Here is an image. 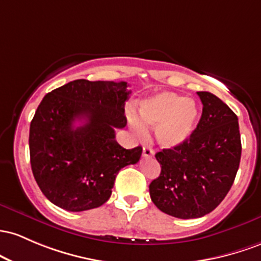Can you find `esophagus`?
I'll return each mask as SVG.
<instances>
[{
  "instance_id": "34e87169",
  "label": "esophagus",
  "mask_w": 261,
  "mask_h": 261,
  "mask_svg": "<svg viewBox=\"0 0 261 261\" xmlns=\"http://www.w3.org/2000/svg\"><path fill=\"white\" fill-rule=\"evenodd\" d=\"M143 156L144 158L154 156V150L151 148H148V146H144V148H143Z\"/></svg>"
}]
</instances>
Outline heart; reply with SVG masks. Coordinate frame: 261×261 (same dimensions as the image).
<instances>
[{
  "label": "heart",
  "instance_id": "b5f03b06",
  "mask_svg": "<svg viewBox=\"0 0 261 261\" xmlns=\"http://www.w3.org/2000/svg\"><path fill=\"white\" fill-rule=\"evenodd\" d=\"M198 118L200 107L196 101L174 92H160L142 101L140 118L136 113H128L137 136H145V125L156 128L158 143L166 149L176 148L190 139Z\"/></svg>",
  "mask_w": 261,
  "mask_h": 261
}]
</instances>
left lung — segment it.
<instances>
[{
	"label": "left lung",
	"mask_w": 261,
	"mask_h": 261,
	"mask_svg": "<svg viewBox=\"0 0 261 261\" xmlns=\"http://www.w3.org/2000/svg\"><path fill=\"white\" fill-rule=\"evenodd\" d=\"M202 116L190 139L155 154L162 166L149 185L162 212L181 219L212 212L232 187L242 155L238 117L213 93L200 91Z\"/></svg>",
	"instance_id": "1"
}]
</instances>
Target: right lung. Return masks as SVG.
I'll use <instances>...</instances> for the list:
<instances>
[{
  "label": "right lung",
  "mask_w": 261,
  "mask_h": 261,
  "mask_svg": "<svg viewBox=\"0 0 261 261\" xmlns=\"http://www.w3.org/2000/svg\"><path fill=\"white\" fill-rule=\"evenodd\" d=\"M128 86L80 79L44 96L31 122L29 153L38 186L55 206L97 208L119 170L139 162L142 146L124 149L116 140L115 129L127 125Z\"/></svg>",
  "instance_id": "obj_1"
}]
</instances>
